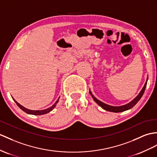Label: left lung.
I'll use <instances>...</instances> for the list:
<instances>
[{
    "label": "left lung",
    "mask_w": 157,
    "mask_h": 157,
    "mask_svg": "<svg viewBox=\"0 0 157 157\" xmlns=\"http://www.w3.org/2000/svg\"><path fill=\"white\" fill-rule=\"evenodd\" d=\"M147 81H148V77H147V81H146V82H145L143 88L142 89V90H140V93H139L138 95H137V96H136L135 98H134L132 101H131L129 103H128V104L123 105V106H110V105H106V104H105V103L100 101L99 100H98L97 98H95V97L93 96V94H92L90 90H89V93H90V94H91L92 97H93V100H94L95 102H96L99 106H101V107H102L103 109H105V110H108V111H110V112L121 113V112L125 111V110H128V109H131V108H132L133 106L136 104L137 102H138L139 101L140 98L142 97V96H143L144 93L145 89H146V86H147Z\"/></svg>",
    "instance_id": "left-lung-1"
}]
</instances>
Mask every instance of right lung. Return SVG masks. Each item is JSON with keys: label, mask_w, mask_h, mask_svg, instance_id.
<instances>
[{"label": "right lung", "mask_w": 157, "mask_h": 157, "mask_svg": "<svg viewBox=\"0 0 157 157\" xmlns=\"http://www.w3.org/2000/svg\"><path fill=\"white\" fill-rule=\"evenodd\" d=\"M59 98H60V97H59ZM59 98H58V100H57V101L55 102V104L53 105H52V106H51V107H49V108H48V109H47L40 110H30V109H26V108L24 107L23 106H22L21 105L19 104V103L17 102L16 101H15L13 98V100L14 101V102H16V104L18 105V107L20 108L21 110H23V111L25 112L26 113L29 114H33V115H42V114H47V113H49V112L52 111V110L55 108V106H56V103L59 102Z\"/></svg>", "instance_id": "obj_1"}]
</instances>
